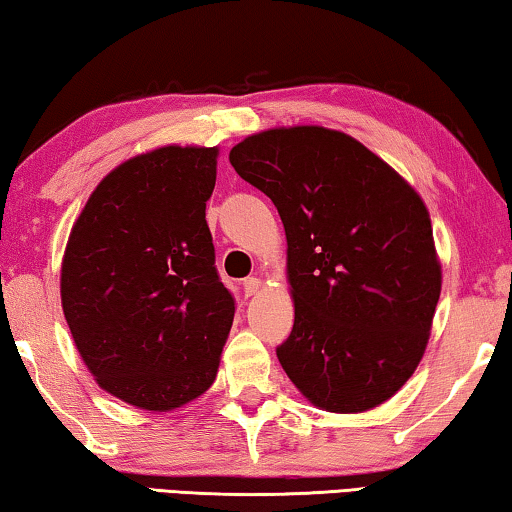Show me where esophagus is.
<instances>
[{
  "label": "esophagus",
  "instance_id": "esophagus-1",
  "mask_svg": "<svg viewBox=\"0 0 512 512\" xmlns=\"http://www.w3.org/2000/svg\"><path fill=\"white\" fill-rule=\"evenodd\" d=\"M259 289H262V280H259V278L243 280V292H246V296H255Z\"/></svg>",
  "mask_w": 512,
  "mask_h": 512
}]
</instances>
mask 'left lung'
I'll return each mask as SVG.
<instances>
[{"instance_id":"1","label":"left lung","mask_w":512,"mask_h":512,"mask_svg":"<svg viewBox=\"0 0 512 512\" xmlns=\"http://www.w3.org/2000/svg\"><path fill=\"white\" fill-rule=\"evenodd\" d=\"M287 236L294 326L278 347L315 407L361 414L391 400L425 354L441 294L430 213L386 160L352 135L289 126L230 151Z\"/></svg>"}]
</instances>
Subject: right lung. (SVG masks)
<instances>
[{"label":"right lung","instance_id":"right-lung-1","mask_svg":"<svg viewBox=\"0 0 512 512\" xmlns=\"http://www.w3.org/2000/svg\"><path fill=\"white\" fill-rule=\"evenodd\" d=\"M218 147H167L114 167L61 259V308L96 384L172 411L216 381L234 319L207 225Z\"/></svg>","mask_w":512,"mask_h":512}]
</instances>
